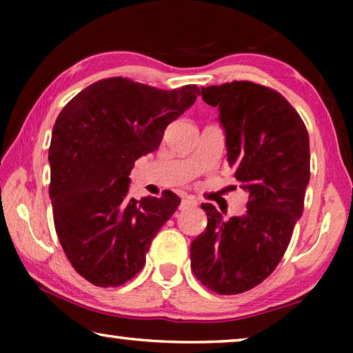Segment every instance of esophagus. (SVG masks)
<instances>
[{
  "instance_id": "esophagus-1",
  "label": "esophagus",
  "mask_w": 353,
  "mask_h": 353,
  "mask_svg": "<svg viewBox=\"0 0 353 353\" xmlns=\"http://www.w3.org/2000/svg\"><path fill=\"white\" fill-rule=\"evenodd\" d=\"M196 205H198V202H196L193 198H188V196H185V198H182V204H181L182 208L196 207Z\"/></svg>"
}]
</instances>
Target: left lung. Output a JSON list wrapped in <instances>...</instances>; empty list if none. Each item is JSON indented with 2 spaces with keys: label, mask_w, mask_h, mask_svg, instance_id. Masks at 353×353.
<instances>
[{
  "label": "left lung",
  "mask_w": 353,
  "mask_h": 353,
  "mask_svg": "<svg viewBox=\"0 0 353 353\" xmlns=\"http://www.w3.org/2000/svg\"><path fill=\"white\" fill-rule=\"evenodd\" d=\"M201 92L218 107L227 162L249 202L246 213L227 221L214 205L202 204L207 227L191 243V270L208 290L240 294L271 276L302 216L308 132L282 94L259 83L235 81Z\"/></svg>",
  "instance_id": "obj_1"
}]
</instances>
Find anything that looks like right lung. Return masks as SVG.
Returning <instances> with one entry per match:
<instances>
[{
    "mask_svg": "<svg viewBox=\"0 0 353 353\" xmlns=\"http://www.w3.org/2000/svg\"><path fill=\"white\" fill-rule=\"evenodd\" d=\"M198 94L196 85L160 90L109 77L59 113L48 154L52 214L65 255L90 283L113 288L135 277L152 238L181 204L172 191L129 198V174Z\"/></svg>",
    "mask_w": 353,
    "mask_h": 353,
    "instance_id": "1",
    "label": "right lung"
}]
</instances>
